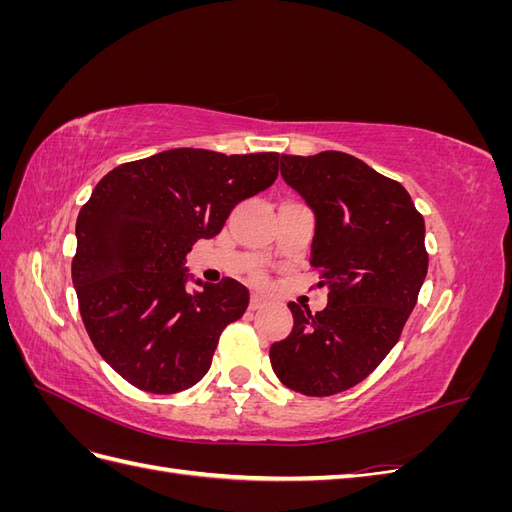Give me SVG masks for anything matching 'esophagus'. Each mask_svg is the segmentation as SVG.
<instances>
[{"label": "esophagus", "instance_id": "1", "mask_svg": "<svg viewBox=\"0 0 512 512\" xmlns=\"http://www.w3.org/2000/svg\"><path fill=\"white\" fill-rule=\"evenodd\" d=\"M267 305V301L260 297V294H252V299H250V309H260V307H265Z\"/></svg>", "mask_w": 512, "mask_h": 512}]
</instances>
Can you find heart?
<instances>
[{
    "instance_id": "b5f03b06",
    "label": "heart",
    "mask_w": 512,
    "mask_h": 512,
    "mask_svg": "<svg viewBox=\"0 0 512 512\" xmlns=\"http://www.w3.org/2000/svg\"><path fill=\"white\" fill-rule=\"evenodd\" d=\"M254 277H256V280H262V273H260V271H258V273H256V275H254Z\"/></svg>"
}]
</instances>
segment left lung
<instances>
[{"mask_svg":"<svg viewBox=\"0 0 512 512\" xmlns=\"http://www.w3.org/2000/svg\"><path fill=\"white\" fill-rule=\"evenodd\" d=\"M282 177L316 213L309 265L329 303L290 301L292 331L269 359L288 389L329 397L365 380L404 331L425 282V220L401 183L342 151L282 156Z\"/></svg>","mask_w":512,"mask_h":512,"instance_id":"obj_1","label":"left lung"}]
</instances>
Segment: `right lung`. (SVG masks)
I'll return each instance as SVG.
<instances>
[{"mask_svg":"<svg viewBox=\"0 0 512 512\" xmlns=\"http://www.w3.org/2000/svg\"><path fill=\"white\" fill-rule=\"evenodd\" d=\"M280 153L168 149L106 173L76 220L72 284L91 344L132 386L179 393L203 378L250 290H185V254L277 179ZM200 284V282H198Z\"/></svg>","mask_w":512,"mask_h":512,"instance_id":"right-lung-1","label":"right lung"}]
</instances>
